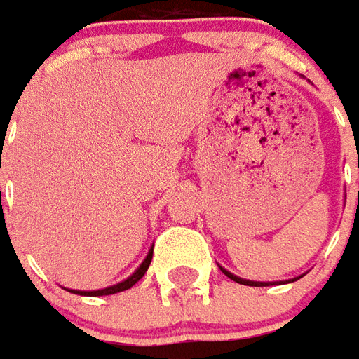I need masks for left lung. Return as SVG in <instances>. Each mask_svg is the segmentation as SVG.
I'll return each mask as SVG.
<instances>
[{"label": "left lung", "mask_w": 359, "mask_h": 359, "mask_svg": "<svg viewBox=\"0 0 359 359\" xmlns=\"http://www.w3.org/2000/svg\"><path fill=\"white\" fill-rule=\"evenodd\" d=\"M358 167H359V165H358ZM219 267H221V265H219ZM221 271H223V273H225V275L229 278H233L234 283H241V285H248V286H269V285H275V283H264V280H248V278L236 277L234 273H231V271H226L225 267H221ZM300 277H302V275H300ZM300 277H294V278H290V280H286V283H294V280H298V278H300Z\"/></svg>", "instance_id": "left-lung-1"}]
</instances>
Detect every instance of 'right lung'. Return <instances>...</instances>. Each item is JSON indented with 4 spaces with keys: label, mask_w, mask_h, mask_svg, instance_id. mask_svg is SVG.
Returning a JSON list of instances; mask_svg holds the SVG:
<instances>
[{
    "label": "right lung",
    "mask_w": 359,
    "mask_h": 359,
    "mask_svg": "<svg viewBox=\"0 0 359 359\" xmlns=\"http://www.w3.org/2000/svg\"><path fill=\"white\" fill-rule=\"evenodd\" d=\"M151 256H154V248H149L148 256H146V259L142 262L140 267L134 271L130 277H126L125 280H121V283H117V285L105 286V288H100V290H73V288H65V290L74 294H81V296H109V294H117V292H123V290H128L130 286L136 285V283L146 275V271H148L149 264H151Z\"/></svg>",
    "instance_id": "1"
}]
</instances>
